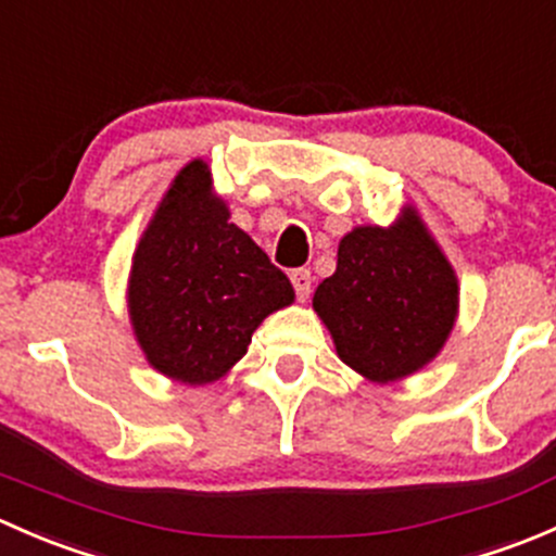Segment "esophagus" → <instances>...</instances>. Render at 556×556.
Masks as SVG:
<instances>
[{
	"label": "esophagus",
	"instance_id": "obj_1",
	"mask_svg": "<svg viewBox=\"0 0 556 556\" xmlns=\"http://www.w3.org/2000/svg\"><path fill=\"white\" fill-rule=\"evenodd\" d=\"M290 282H293L299 301L309 299V293H312V271H309V268H295V271L290 274Z\"/></svg>",
	"mask_w": 556,
	"mask_h": 556
}]
</instances>
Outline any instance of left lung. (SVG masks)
I'll return each instance as SVG.
<instances>
[{
	"mask_svg": "<svg viewBox=\"0 0 556 556\" xmlns=\"http://www.w3.org/2000/svg\"><path fill=\"white\" fill-rule=\"evenodd\" d=\"M314 312L346 366L395 382L433 361L457 317V277L417 215L392 228L363 226L339 244L333 277L314 290Z\"/></svg>",
	"mask_w": 556,
	"mask_h": 556,
	"instance_id": "obj_1",
	"label": "left lung"
}]
</instances>
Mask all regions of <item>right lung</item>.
I'll return each instance as SVG.
<instances>
[{"label":"right lung","instance_id":"1","mask_svg":"<svg viewBox=\"0 0 556 556\" xmlns=\"http://www.w3.org/2000/svg\"><path fill=\"white\" fill-rule=\"evenodd\" d=\"M193 161L134 252L128 314L148 361L185 384L220 379L242 361L263 317L293 304V285L210 193Z\"/></svg>","mask_w":556,"mask_h":556}]
</instances>
